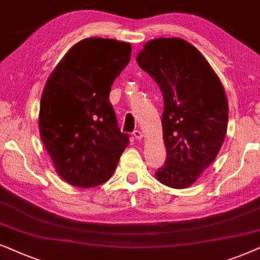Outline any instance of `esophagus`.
I'll return each mask as SVG.
<instances>
[{"instance_id":"obj_1","label":"esophagus","mask_w":260,"mask_h":260,"mask_svg":"<svg viewBox=\"0 0 260 260\" xmlns=\"http://www.w3.org/2000/svg\"><path fill=\"white\" fill-rule=\"evenodd\" d=\"M133 136H134V138H136V139L137 140H141V139H143V132H140V131L139 129H136V131H134V132H133Z\"/></svg>"}]
</instances>
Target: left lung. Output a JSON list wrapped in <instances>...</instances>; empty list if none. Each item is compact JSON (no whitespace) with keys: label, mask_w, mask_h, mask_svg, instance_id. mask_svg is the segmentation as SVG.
<instances>
[{"label":"left lung","mask_w":260,"mask_h":260,"mask_svg":"<svg viewBox=\"0 0 260 260\" xmlns=\"http://www.w3.org/2000/svg\"><path fill=\"white\" fill-rule=\"evenodd\" d=\"M137 61L164 99L161 126L168 155L155 177L170 188H186L215 160L223 144L224 89L202 53L179 38L147 41Z\"/></svg>","instance_id":"1"}]
</instances>
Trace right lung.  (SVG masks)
<instances>
[{"label": "right lung", "mask_w": 260, "mask_h": 260, "mask_svg": "<svg viewBox=\"0 0 260 260\" xmlns=\"http://www.w3.org/2000/svg\"><path fill=\"white\" fill-rule=\"evenodd\" d=\"M132 46L88 38L55 67L41 95L40 138L57 174L69 184L90 188L112 177L128 146L109 92L127 67Z\"/></svg>", "instance_id": "obj_1"}]
</instances>
